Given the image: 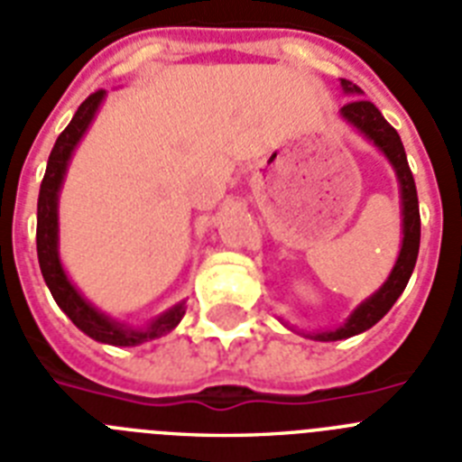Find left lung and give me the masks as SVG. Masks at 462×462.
<instances>
[{
  "label": "left lung",
  "instance_id": "obj_1",
  "mask_svg": "<svg viewBox=\"0 0 462 462\" xmlns=\"http://www.w3.org/2000/svg\"><path fill=\"white\" fill-rule=\"evenodd\" d=\"M340 88H343L345 96H350L352 98L347 106L340 107V117L350 124L352 129L359 131L366 141L374 143V147H378V150L385 154V159L394 169V176H397L399 183V199H402V246H399V255L397 261H394V267L390 270V274H387V279L383 282L381 289L356 305L350 312V317H347L340 327L327 328V331L305 333L296 331V328L289 327L284 321V327H289L291 331L300 333L305 338L321 340V343L352 338L356 333L369 331L374 324H378V321L390 312V308L397 303V298L402 296V291L409 284L411 273H413V267H416L418 246H420V211H418L416 183H413V173H411L409 162H406L402 138H399L397 131L387 124V119L383 117L381 110H378L371 100L359 98L364 91L356 87V84H352V81L347 79H340Z\"/></svg>",
  "mask_w": 462,
  "mask_h": 462
}]
</instances>
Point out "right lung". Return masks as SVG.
<instances>
[{
    "label": "right lung",
    "instance_id": "obj_1",
    "mask_svg": "<svg viewBox=\"0 0 462 462\" xmlns=\"http://www.w3.org/2000/svg\"><path fill=\"white\" fill-rule=\"evenodd\" d=\"M106 96V91L91 93L77 107L75 117L65 126L63 134L58 135L56 145L49 154V164H46L44 180H42L40 188V201H37V258H40L42 277L51 291L53 300L79 331H84L88 338L98 340V343L115 345V347H134V345L147 343V340L162 338L166 333H171L180 324L185 310H188L185 300L176 303L143 327H129L124 321L107 317L106 312H100L96 305L88 303L87 298L81 296V291L69 282L63 261H60V251H58V197H60V188H63L69 159L75 154L77 145L88 131L96 115H98Z\"/></svg>",
    "mask_w": 462,
    "mask_h": 462
}]
</instances>
